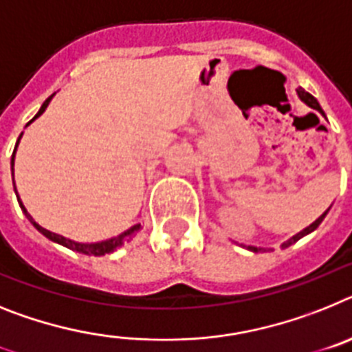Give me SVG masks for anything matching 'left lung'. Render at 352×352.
Here are the masks:
<instances>
[{"mask_svg":"<svg viewBox=\"0 0 352 352\" xmlns=\"http://www.w3.org/2000/svg\"><path fill=\"white\" fill-rule=\"evenodd\" d=\"M296 91H298L299 99L303 100V102L307 104V106H310L311 109H317V111H319V113H322V115H324L322 108H320V104L317 102V99H316V97H314V96H311V94H308V91H305L303 88H298V90H296ZM328 210H329V209H328ZM328 210H326V212H324V214H320L319 218H317L316 221L311 223L310 227H307V228H305V230H301V232H299V234L292 235V237H290L289 241H285V243L282 244V248H289L290 244H294L296 241H299V239H301V237H305V235H308V234H310V232H314V230H316V228L319 227L320 223H322V219L326 218V214H328ZM244 248H246V246H244ZM248 250H250V252H255V253H256V252H261L262 248H256V246H248Z\"/></svg>","mask_w":352,"mask_h":352,"instance_id":"8db88e82","label":"left lung"}]
</instances>
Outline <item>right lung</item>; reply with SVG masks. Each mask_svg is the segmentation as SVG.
Instances as JSON below:
<instances>
[{
	"mask_svg": "<svg viewBox=\"0 0 352 352\" xmlns=\"http://www.w3.org/2000/svg\"><path fill=\"white\" fill-rule=\"evenodd\" d=\"M51 99H53V96L49 97V99H45V102L42 104V108L38 109V113H36L35 117L32 118V120L28 122V125L32 124L33 120H35V118H38L42 115V113L45 111V108H47L49 106V102H51ZM21 136H23V133H21ZM21 136H19V140H21ZM19 140H17V143H15V148H14V154H12V161H10V164H12V175H14V157H15V151H17V145H19ZM14 189H15V182H14ZM17 201H19V206H21V209H23V212L26 214V218L30 219V221H32V225L33 227L36 228V230L41 232L42 235H45V237H47V239H51L53 241V243H58V244H62V246H65V248H69V250H72V252H79V253H83V255H94V256H100V255H106V253H111V252H115V250L117 248H120L122 244L124 243H127V241H131L134 237V235H136V232L140 230V228H142V225H134V227H131L129 230H125V232H122L120 235H117V237H111V239H106V241H100V243H90V244H85V243H76V241H70V239H67V237H63V235H58V234H54V232H49V230H45V228H42L41 225H38V223L35 221V219L32 218V216H30L28 214V210H26V207L23 206V201H21V198H19V195H17Z\"/></svg>",
	"mask_w": 352,
	"mask_h": 352,
	"instance_id": "add662e5",
	"label": "right lung"
}]
</instances>
